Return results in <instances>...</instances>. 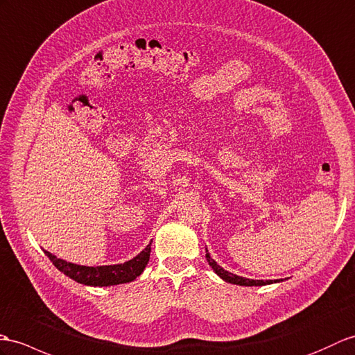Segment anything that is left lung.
<instances>
[{
	"mask_svg": "<svg viewBox=\"0 0 355 355\" xmlns=\"http://www.w3.org/2000/svg\"><path fill=\"white\" fill-rule=\"evenodd\" d=\"M205 259H207L209 265L211 266V269L216 272V274L224 279L227 283H232V284H239V286H266V284H272V283H278L279 279H266V282H263V279H250V278H245V277H239L236 274H232V272L225 270L222 266H219L218 263L210 257L209 251L205 252Z\"/></svg>",
	"mask_w": 355,
	"mask_h": 355,
	"instance_id": "8db88e82",
	"label": "left lung"
}]
</instances>
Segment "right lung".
<instances>
[{"mask_svg": "<svg viewBox=\"0 0 355 355\" xmlns=\"http://www.w3.org/2000/svg\"><path fill=\"white\" fill-rule=\"evenodd\" d=\"M153 242V241H151ZM151 242L146 248L137 254L135 259H131L121 265H109V266H81L76 263H69L62 259H57L54 254L44 251L48 259L53 261V265L59 269L66 277L72 278L73 282L85 286H114L130 283L142 274L145 266L150 261Z\"/></svg>", "mask_w": 355, "mask_h": 355, "instance_id": "add662e5", "label": "right lung"}]
</instances>
